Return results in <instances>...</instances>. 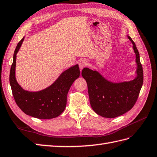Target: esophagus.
<instances>
[{"label": "esophagus", "mask_w": 157, "mask_h": 157, "mask_svg": "<svg viewBox=\"0 0 157 157\" xmlns=\"http://www.w3.org/2000/svg\"><path fill=\"white\" fill-rule=\"evenodd\" d=\"M87 65V62H86V60H82L79 62V68H80V70L81 71H82V70Z\"/></svg>", "instance_id": "obj_1"}]
</instances>
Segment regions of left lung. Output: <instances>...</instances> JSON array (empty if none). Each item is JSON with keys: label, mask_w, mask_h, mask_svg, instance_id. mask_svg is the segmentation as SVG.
Masks as SVG:
<instances>
[{"label": "left lung", "mask_w": 157, "mask_h": 157, "mask_svg": "<svg viewBox=\"0 0 157 157\" xmlns=\"http://www.w3.org/2000/svg\"><path fill=\"white\" fill-rule=\"evenodd\" d=\"M137 64L136 77L130 81L113 82L108 81L97 71L84 68L82 76L87 83L90 104L95 112L107 118L116 117L130 111L140 93L143 84V70L140 54L132 38Z\"/></svg>", "instance_id": "8db88e82"}]
</instances>
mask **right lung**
Wrapping results in <instances>:
<instances>
[{"instance_id":"obj_1","label":"right lung","mask_w":157,"mask_h":157,"mask_svg":"<svg viewBox=\"0 0 157 157\" xmlns=\"http://www.w3.org/2000/svg\"><path fill=\"white\" fill-rule=\"evenodd\" d=\"M24 37L17 44L14 52L10 67L9 81L17 105L25 114L38 119H52L63 112L67 105V94L72 83L80 76L78 64L61 73L53 84L39 91L24 90L15 77L17 54L23 42Z\"/></svg>"}]
</instances>
